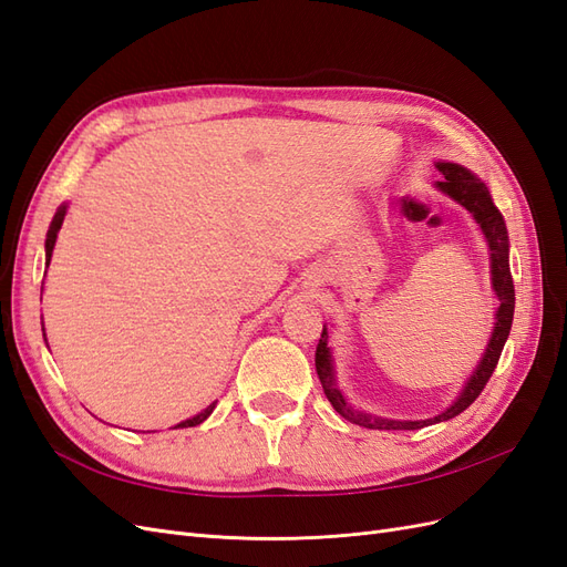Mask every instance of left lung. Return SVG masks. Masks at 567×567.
I'll use <instances>...</instances> for the list:
<instances>
[{"label":"left lung","instance_id":"8db88e82","mask_svg":"<svg viewBox=\"0 0 567 567\" xmlns=\"http://www.w3.org/2000/svg\"><path fill=\"white\" fill-rule=\"evenodd\" d=\"M435 167L444 175L442 182H435V188H440L442 194H447L452 200L466 208L473 219L477 221L480 231H483L487 250H489V274H492V290L496 300H499V307H496L494 315V326H492V336L485 348L483 359H480L475 371L471 373V379L463 383L461 392L456 394V400L440 411L433 419H421V421H400V419H385V416H375L367 414V411L354 409L346 392L340 390L336 381V364H333V350L329 348V331H321L317 354H315V364L321 388L326 392V398L333 404V409L342 419H348L350 423H357L362 427H371V431H419L423 425H433L440 421H450L458 416L461 411H466L483 388L487 385L489 375L496 369V362H499L502 350L506 346V338L511 333V323H513V307H516V290H513V279H511V267H508V231H506V221L502 213L496 210V205L489 196V188L485 182L475 177L468 167H463L458 163H447L440 161Z\"/></svg>","mask_w":567,"mask_h":567}]
</instances>
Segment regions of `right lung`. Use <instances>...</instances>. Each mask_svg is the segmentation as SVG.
I'll return each mask as SVG.
<instances>
[{"label":"right lung","instance_id":"add662e5","mask_svg":"<svg viewBox=\"0 0 567 567\" xmlns=\"http://www.w3.org/2000/svg\"><path fill=\"white\" fill-rule=\"evenodd\" d=\"M65 213H68V205L63 203V205H59V210H56L54 219H51V225H49V231H47V241H44V260H47V267H49V262H51V252H54V246H56V236H59V229H61L63 219H65ZM42 331H44V323H42ZM215 404H217V402H213L210 406H205V409L200 411V414H196V416H192V419H186V421L177 423L175 427H192V425H198V423H203L205 419H208V416L213 414Z\"/></svg>","mask_w":567,"mask_h":567}]
</instances>
